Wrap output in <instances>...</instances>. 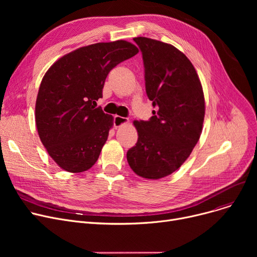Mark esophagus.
I'll use <instances>...</instances> for the list:
<instances>
[{
	"instance_id": "1",
	"label": "esophagus",
	"mask_w": 257,
	"mask_h": 257,
	"mask_svg": "<svg viewBox=\"0 0 257 257\" xmlns=\"http://www.w3.org/2000/svg\"><path fill=\"white\" fill-rule=\"evenodd\" d=\"M128 118L123 117V116H119V115H115L113 118V124L115 127H119L121 125H124L126 123H128Z\"/></svg>"
}]
</instances>
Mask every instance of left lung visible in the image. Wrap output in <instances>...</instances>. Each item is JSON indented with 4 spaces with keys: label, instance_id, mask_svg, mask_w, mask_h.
Returning <instances> with one entry per match:
<instances>
[{
    "label": "left lung",
    "instance_id": "obj_1",
    "mask_svg": "<svg viewBox=\"0 0 257 257\" xmlns=\"http://www.w3.org/2000/svg\"><path fill=\"white\" fill-rule=\"evenodd\" d=\"M133 40L143 55L147 96L157 110L149 120H134L139 140L127 160L139 176L159 179L179 169L198 143L204 94L194 65L178 49L147 37Z\"/></svg>",
    "mask_w": 257,
    "mask_h": 257
}]
</instances>
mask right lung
I'll use <instances>...</instances> for the list:
<instances>
[{
	"label": "right lung",
	"mask_w": 257,
	"mask_h": 257,
	"mask_svg": "<svg viewBox=\"0 0 257 257\" xmlns=\"http://www.w3.org/2000/svg\"><path fill=\"white\" fill-rule=\"evenodd\" d=\"M138 53L125 40L94 44L66 54L44 76L35 105L36 127L61 169L80 173L96 164L113 120L96 107L105 79L114 66Z\"/></svg>",
	"instance_id": "right-lung-1"
}]
</instances>
